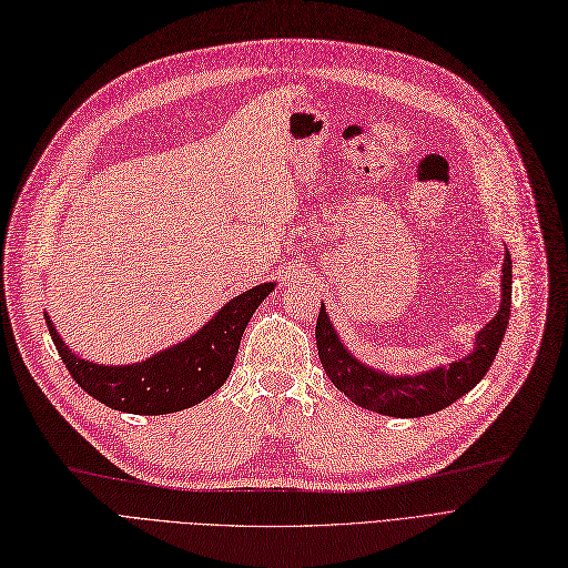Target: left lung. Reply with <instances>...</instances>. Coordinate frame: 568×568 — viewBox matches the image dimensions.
Segmentation results:
<instances>
[{
  "label": "left lung",
  "instance_id": "obj_1",
  "mask_svg": "<svg viewBox=\"0 0 568 568\" xmlns=\"http://www.w3.org/2000/svg\"><path fill=\"white\" fill-rule=\"evenodd\" d=\"M500 290V308L494 321H489L479 329L473 353H468L466 358H460L458 363L405 376L372 369L355 358L353 353H348V348L339 339L337 329L332 327L325 306L321 304L316 323V344L323 369L329 376V382L337 386V390H342L351 403L376 414L414 418L445 409L481 382V376L489 372L500 348L503 334L508 329L513 304V262L508 250L506 257H503Z\"/></svg>",
  "mask_w": 568,
  "mask_h": 568
}]
</instances>
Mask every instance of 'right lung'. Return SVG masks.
Returning <instances> with one entry per match:
<instances>
[{
  "label": "right lung",
  "mask_w": 568,
  "mask_h": 568,
  "mask_svg": "<svg viewBox=\"0 0 568 568\" xmlns=\"http://www.w3.org/2000/svg\"><path fill=\"white\" fill-rule=\"evenodd\" d=\"M276 283H262L226 302L192 337L133 365H95L77 358L60 339L51 318L47 325L72 379L98 403L125 414H171L203 403L234 367L252 313Z\"/></svg>",
  "instance_id": "obj_1"
}]
</instances>
